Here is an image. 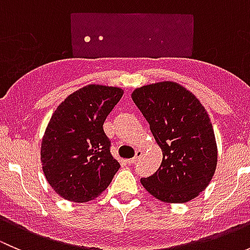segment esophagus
Returning <instances> with one entry per match:
<instances>
[{
    "instance_id": "1",
    "label": "esophagus",
    "mask_w": 250,
    "mask_h": 250,
    "mask_svg": "<svg viewBox=\"0 0 250 250\" xmlns=\"http://www.w3.org/2000/svg\"><path fill=\"white\" fill-rule=\"evenodd\" d=\"M141 155H143V151L138 150L137 152H135V157L130 158V160H127V163L128 165H134V163L138 162V160L141 157Z\"/></svg>"
}]
</instances>
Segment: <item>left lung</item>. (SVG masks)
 <instances>
[{"label": "left lung", "mask_w": 250, "mask_h": 250, "mask_svg": "<svg viewBox=\"0 0 250 250\" xmlns=\"http://www.w3.org/2000/svg\"><path fill=\"white\" fill-rule=\"evenodd\" d=\"M133 102L150 125L163 160L153 175L141 178L146 191L167 203H184L206 190L218 162L210 118L183 85L160 82L137 88Z\"/></svg>", "instance_id": "1"}]
</instances>
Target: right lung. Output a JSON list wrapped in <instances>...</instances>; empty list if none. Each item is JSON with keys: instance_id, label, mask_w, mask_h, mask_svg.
I'll use <instances>...</instances> for the list:
<instances>
[{"instance_id": "1", "label": "right lung", "mask_w": 250, "mask_h": 250, "mask_svg": "<svg viewBox=\"0 0 250 250\" xmlns=\"http://www.w3.org/2000/svg\"><path fill=\"white\" fill-rule=\"evenodd\" d=\"M122 95L121 88L89 84L70 94L50 117L41 145L42 169L65 200L97 197L120 169L103 125Z\"/></svg>"}]
</instances>
